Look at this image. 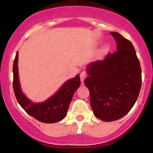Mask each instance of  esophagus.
Masks as SVG:
<instances>
[{
  "instance_id": "esophagus-1",
  "label": "esophagus",
  "mask_w": 153,
  "mask_h": 153,
  "mask_svg": "<svg viewBox=\"0 0 153 153\" xmlns=\"http://www.w3.org/2000/svg\"><path fill=\"white\" fill-rule=\"evenodd\" d=\"M87 77V73L85 71H82L80 74V78H81V81L82 82H84L85 79Z\"/></svg>"
}]
</instances>
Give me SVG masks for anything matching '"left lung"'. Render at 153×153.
<instances>
[{"mask_svg":"<svg viewBox=\"0 0 153 153\" xmlns=\"http://www.w3.org/2000/svg\"><path fill=\"white\" fill-rule=\"evenodd\" d=\"M110 34L117 42V51L102 61L90 63L87 67L88 77L84 81L93 114L107 122L130 111L142 85V70L132 43L118 33Z\"/></svg>","mask_w":153,"mask_h":153,"instance_id":"8db88e82","label":"left lung"}]
</instances>
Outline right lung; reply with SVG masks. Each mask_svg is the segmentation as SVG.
<instances>
[{"label": "right lung", "instance_id": "add662e5", "mask_svg": "<svg viewBox=\"0 0 153 153\" xmlns=\"http://www.w3.org/2000/svg\"><path fill=\"white\" fill-rule=\"evenodd\" d=\"M18 59L19 53L17 51L13 65V88L20 106L27 114L40 122L51 124L63 120L67 115L73 95L81 84L79 74H77L74 79L67 81L47 100L35 103L29 100L21 90L18 71Z\"/></svg>", "mask_w": 153, "mask_h": 153}]
</instances>
